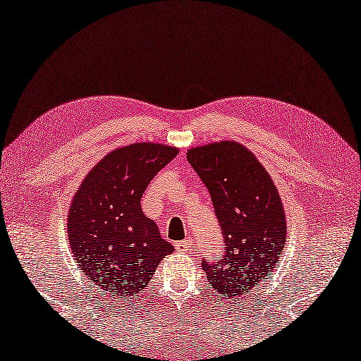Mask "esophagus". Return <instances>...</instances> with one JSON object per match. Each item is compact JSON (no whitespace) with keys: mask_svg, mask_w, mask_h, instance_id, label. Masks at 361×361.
I'll list each match as a JSON object with an SVG mask.
<instances>
[{"mask_svg":"<svg viewBox=\"0 0 361 361\" xmlns=\"http://www.w3.org/2000/svg\"><path fill=\"white\" fill-rule=\"evenodd\" d=\"M176 249L179 252H187V250H192L193 249V243L190 239H185V241H180V243H176Z\"/></svg>","mask_w":361,"mask_h":361,"instance_id":"esophagus-1","label":"esophagus"}]
</instances>
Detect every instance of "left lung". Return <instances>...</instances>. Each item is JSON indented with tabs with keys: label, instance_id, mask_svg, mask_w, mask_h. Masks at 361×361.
<instances>
[{
	"label": "left lung",
	"instance_id": "obj_1",
	"mask_svg": "<svg viewBox=\"0 0 361 361\" xmlns=\"http://www.w3.org/2000/svg\"><path fill=\"white\" fill-rule=\"evenodd\" d=\"M187 160L211 193L224 233V255L204 260L206 279L225 300L245 296L273 276L287 241L279 190L258 158L236 141L187 150Z\"/></svg>",
	"mask_w": 361,
	"mask_h": 361
}]
</instances>
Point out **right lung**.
<instances>
[{"label": "right lung", "mask_w": 361, "mask_h": 361, "mask_svg": "<svg viewBox=\"0 0 361 361\" xmlns=\"http://www.w3.org/2000/svg\"><path fill=\"white\" fill-rule=\"evenodd\" d=\"M179 154L135 142L109 152L80 182L68 211V243L90 287L114 301L137 298L174 247L141 209L142 193Z\"/></svg>", "instance_id": "obj_1"}]
</instances>
